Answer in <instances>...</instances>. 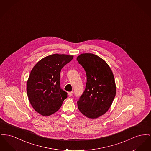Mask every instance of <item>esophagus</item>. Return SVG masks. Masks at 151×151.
Listing matches in <instances>:
<instances>
[{
  "label": "esophagus",
  "instance_id": "34e87169",
  "mask_svg": "<svg viewBox=\"0 0 151 151\" xmlns=\"http://www.w3.org/2000/svg\"><path fill=\"white\" fill-rule=\"evenodd\" d=\"M73 91H72V92H68V96L69 97H71L72 96V94H73Z\"/></svg>",
  "mask_w": 151,
  "mask_h": 151
}]
</instances>
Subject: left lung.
<instances>
[{
  "mask_svg": "<svg viewBox=\"0 0 151 151\" xmlns=\"http://www.w3.org/2000/svg\"><path fill=\"white\" fill-rule=\"evenodd\" d=\"M77 60L86 72L87 83L78 101L80 112L90 119L103 115L111 107L116 92L111 68L103 59L93 53H81Z\"/></svg>",
  "mask_w": 151,
  "mask_h": 151,
  "instance_id": "left-lung-1",
  "label": "left lung"
}]
</instances>
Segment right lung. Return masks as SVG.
<instances>
[{
    "label": "right lung",
    "instance_id": "1",
    "mask_svg": "<svg viewBox=\"0 0 151 151\" xmlns=\"http://www.w3.org/2000/svg\"><path fill=\"white\" fill-rule=\"evenodd\" d=\"M72 55L55 53L36 64L27 82L28 100L36 112L44 116L52 115L62 106L67 93L60 86L63 67L71 62Z\"/></svg>",
    "mask_w": 151,
    "mask_h": 151
}]
</instances>
